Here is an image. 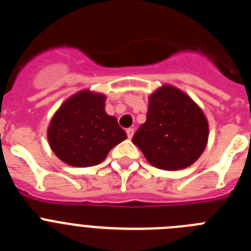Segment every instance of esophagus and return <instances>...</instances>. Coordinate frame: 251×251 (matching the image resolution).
<instances>
[{
    "label": "esophagus",
    "instance_id": "1",
    "mask_svg": "<svg viewBox=\"0 0 251 251\" xmlns=\"http://www.w3.org/2000/svg\"><path fill=\"white\" fill-rule=\"evenodd\" d=\"M126 132H127V136H128V138H129V139L132 138L133 134H134V129H133V128H128Z\"/></svg>",
    "mask_w": 251,
    "mask_h": 251
}]
</instances>
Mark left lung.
<instances>
[{"label":"left lung","instance_id":"8db88e82","mask_svg":"<svg viewBox=\"0 0 251 251\" xmlns=\"http://www.w3.org/2000/svg\"><path fill=\"white\" fill-rule=\"evenodd\" d=\"M207 138L208 126L202 110L183 92L165 85L151 95L147 119L132 142L151 165L175 171L196 162Z\"/></svg>","mask_w":251,"mask_h":251}]
</instances>
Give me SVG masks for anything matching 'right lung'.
Here are the masks:
<instances>
[{
    "label": "right lung",
    "instance_id": "1",
    "mask_svg": "<svg viewBox=\"0 0 251 251\" xmlns=\"http://www.w3.org/2000/svg\"><path fill=\"white\" fill-rule=\"evenodd\" d=\"M104 101V95L83 90L60 106L51 119L48 138L61 161L74 167L99 165L127 138L117 118L105 113Z\"/></svg>",
    "mask_w": 251,
    "mask_h": 251
}]
</instances>
